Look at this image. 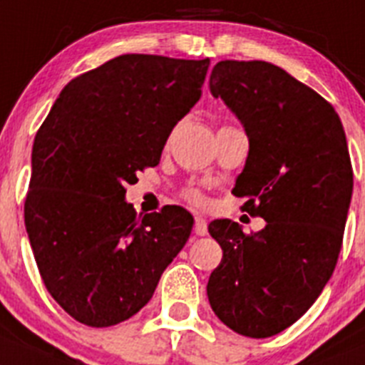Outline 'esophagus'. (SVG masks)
<instances>
[{"label":"esophagus","mask_w":365,"mask_h":365,"mask_svg":"<svg viewBox=\"0 0 365 365\" xmlns=\"http://www.w3.org/2000/svg\"><path fill=\"white\" fill-rule=\"evenodd\" d=\"M193 232L200 237H205L206 233H208V224H206L205 217H200V215L195 217V226H193Z\"/></svg>","instance_id":"esophagus-1"}]
</instances>
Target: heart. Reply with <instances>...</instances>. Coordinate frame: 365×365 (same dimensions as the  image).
Listing matches in <instances>:
<instances>
[{
    "instance_id": "obj_1",
    "label": "heart",
    "mask_w": 365,
    "mask_h": 365,
    "mask_svg": "<svg viewBox=\"0 0 365 365\" xmlns=\"http://www.w3.org/2000/svg\"><path fill=\"white\" fill-rule=\"evenodd\" d=\"M186 197H188L190 200H193V202H197V205H199V202H202V195H200L199 192H197V190H188V192H186Z\"/></svg>"
}]
</instances>
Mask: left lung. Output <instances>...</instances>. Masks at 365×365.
Here are the masks:
<instances>
[{
    "label": "left lung",
    "instance_id": "obj_1",
    "mask_svg": "<svg viewBox=\"0 0 365 365\" xmlns=\"http://www.w3.org/2000/svg\"><path fill=\"white\" fill-rule=\"evenodd\" d=\"M210 92L248 135L233 193L266 226L244 233L230 219L210 222L222 260L206 292L230 329L267 339L313 306L336 266L353 195L346 133L322 96L272 63L219 61Z\"/></svg>",
    "mask_w": 365,
    "mask_h": 365
}]
</instances>
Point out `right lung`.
Segmentation results:
<instances>
[{
	"instance_id": "right-lung-1",
	"label": "right lung",
	"mask_w": 365,
	"mask_h": 365,
	"mask_svg": "<svg viewBox=\"0 0 365 365\" xmlns=\"http://www.w3.org/2000/svg\"><path fill=\"white\" fill-rule=\"evenodd\" d=\"M208 66V58H113L72 79L36 133L26 233L46 289L78 322L108 327L135 315L185 248L192 213L165 206L137 219L125 185L159 165Z\"/></svg>"
}]
</instances>
